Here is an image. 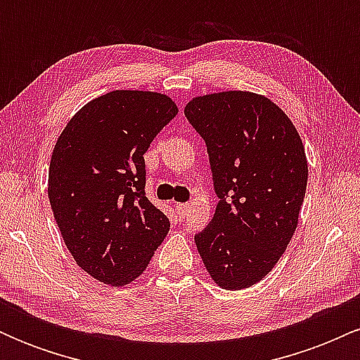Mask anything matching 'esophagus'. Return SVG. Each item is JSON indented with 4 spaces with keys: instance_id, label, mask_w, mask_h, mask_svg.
Here are the masks:
<instances>
[{
    "instance_id": "obj_1",
    "label": "esophagus",
    "mask_w": 360,
    "mask_h": 360,
    "mask_svg": "<svg viewBox=\"0 0 360 360\" xmlns=\"http://www.w3.org/2000/svg\"><path fill=\"white\" fill-rule=\"evenodd\" d=\"M186 210H188V205H186V203H177L176 205V212H177V214H179V218L184 217Z\"/></svg>"
}]
</instances>
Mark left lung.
Wrapping results in <instances>:
<instances>
[{
    "label": "left lung",
    "instance_id": "obj_1",
    "mask_svg": "<svg viewBox=\"0 0 360 360\" xmlns=\"http://www.w3.org/2000/svg\"><path fill=\"white\" fill-rule=\"evenodd\" d=\"M184 115L205 140L218 196L212 221L194 235L198 252L218 286L250 288L274 269L298 226L303 142L276 103L249 91L196 96Z\"/></svg>",
    "mask_w": 360,
    "mask_h": 360
}]
</instances>
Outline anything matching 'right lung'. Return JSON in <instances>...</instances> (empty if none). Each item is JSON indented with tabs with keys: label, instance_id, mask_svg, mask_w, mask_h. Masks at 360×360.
Instances as JSON below:
<instances>
[{
	"label": "right lung",
	"instance_id": "add662e5",
	"mask_svg": "<svg viewBox=\"0 0 360 360\" xmlns=\"http://www.w3.org/2000/svg\"><path fill=\"white\" fill-rule=\"evenodd\" d=\"M166 94L117 89L86 103L53 147L49 200L77 266L122 288L146 271L169 218L146 196L150 142L177 115Z\"/></svg>",
	"mask_w": 360,
	"mask_h": 360
}]
</instances>
